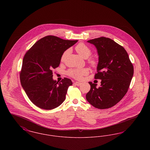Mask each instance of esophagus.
<instances>
[{"mask_svg": "<svg viewBox=\"0 0 150 150\" xmlns=\"http://www.w3.org/2000/svg\"><path fill=\"white\" fill-rule=\"evenodd\" d=\"M74 84H75L76 86H80V85L81 84V83H79V82H78V81L75 82V83H74Z\"/></svg>", "mask_w": 150, "mask_h": 150, "instance_id": "obj_1", "label": "esophagus"}]
</instances>
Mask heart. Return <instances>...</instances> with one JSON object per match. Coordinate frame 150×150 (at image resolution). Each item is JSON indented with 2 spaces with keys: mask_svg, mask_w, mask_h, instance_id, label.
<instances>
[{
  "mask_svg": "<svg viewBox=\"0 0 150 150\" xmlns=\"http://www.w3.org/2000/svg\"><path fill=\"white\" fill-rule=\"evenodd\" d=\"M75 50H76L77 53L79 54L84 58H87L89 57L92 54V50H91L84 43H79L76 46ZM69 52V50L64 51L63 53L62 56H61V61H64L65 58L67 54ZM89 63L93 67H96L97 65V61L95 59H90L89 60ZM68 75L73 78L77 79V80H80L83 78V76L88 74L89 70L86 68H83V69H70L68 71Z\"/></svg>",
  "mask_w": 150,
  "mask_h": 150,
  "instance_id": "1",
  "label": "heart"
}]
</instances>
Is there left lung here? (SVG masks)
<instances>
[{
    "label": "left lung",
    "mask_w": 150,
    "mask_h": 150,
    "mask_svg": "<svg viewBox=\"0 0 150 150\" xmlns=\"http://www.w3.org/2000/svg\"><path fill=\"white\" fill-rule=\"evenodd\" d=\"M97 48V73L94 78L101 80L100 86L89 82L91 89L87 101L97 108L106 109L117 104L128 92L134 68L125 50L113 40L100 37L87 41Z\"/></svg>",
    "instance_id": "obj_1"
}]
</instances>
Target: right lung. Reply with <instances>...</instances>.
<instances>
[{
  "instance_id": "right-lung-1",
  "label": "right lung",
  "mask_w": 150,
  "mask_h": 150,
  "mask_svg": "<svg viewBox=\"0 0 150 150\" xmlns=\"http://www.w3.org/2000/svg\"><path fill=\"white\" fill-rule=\"evenodd\" d=\"M78 40H69L55 36H46L36 42L23 57L20 81L30 100L37 107L52 110L64 101L70 79L59 83L53 79L52 70L58 67L64 51Z\"/></svg>"
}]
</instances>
